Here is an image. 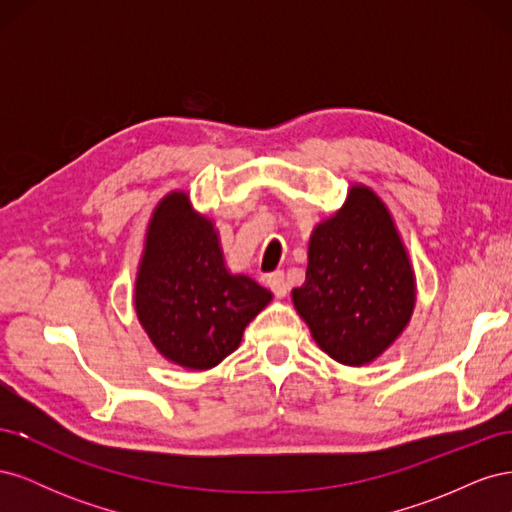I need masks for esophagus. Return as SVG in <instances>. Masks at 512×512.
I'll return each instance as SVG.
<instances>
[{"mask_svg":"<svg viewBox=\"0 0 512 512\" xmlns=\"http://www.w3.org/2000/svg\"><path fill=\"white\" fill-rule=\"evenodd\" d=\"M267 284H269V288L273 290V294L275 297H286V292H288V282H286V275L282 273V271H275V273H271L269 277H267Z\"/></svg>","mask_w":512,"mask_h":512,"instance_id":"1","label":"esophagus"}]
</instances>
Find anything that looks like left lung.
<instances>
[{
    "label": "left lung",
    "mask_w": 512,
    "mask_h": 512,
    "mask_svg": "<svg viewBox=\"0 0 512 512\" xmlns=\"http://www.w3.org/2000/svg\"><path fill=\"white\" fill-rule=\"evenodd\" d=\"M305 284L292 301L331 359L371 363L404 331L414 307V273L389 209L354 185L342 211L316 226Z\"/></svg>",
    "instance_id": "left-lung-1"
}]
</instances>
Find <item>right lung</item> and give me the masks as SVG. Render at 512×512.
Returning <instances> with one entry per match:
<instances>
[{"mask_svg": "<svg viewBox=\"0 0 512 512\" xmlns=\"http://www.w3.org/2000/svg\"><path fill=\"white\" fill-rule=\"evenodd\" d=\"M271 292L228 273L218 232L173 192L153 211L136 277V314L168 361L209 369L241 344L243 331Z\"/></svg>", "mask_w": 512, "mask_h": 512, "instance_id": "obj_1", "label": "right lung"}]
</instances>
